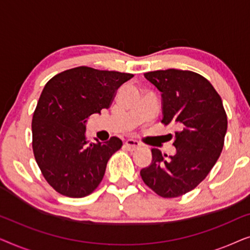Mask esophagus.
Listing matches in <instances>:
<instances>
[{"label":"esophagus","instance_id":"34e87169","mask_svg":"<svg viewBox=\"0 0 250 250\" xmlns=\"http://www.w3.org/2000/svg\"><path fill=\"white\" fill-rule=\"evenodd\" d=\"M124 146H125V148L127 149V150H132V151H133V150L139 149L140 146H141V143L136 141V140L129 139V140H127V141H125Z\"/></svg>","mask_w":250,"mask_h":250}]
</instances>
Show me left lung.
I'll return each mask as SVG.
<instances>
[{
  "label": "left lung",
  "mask_w": 250,
  "mask_h": 250,
  "mask_svg": "<svg viewBox=\"0 0 250 250\" xmlns=\"http://www.w3.org/2000/svg\"><path fill=\"white\" fill-rule=\"evenodd\" d=\"M145 77L162 92V123L176 126L170 134L176 153L166 159L151 149L152 162L140 175L158 196L176 198L193 190L216 164L227 134V112L213 85L199 74L166 69Z\"/></svg>",
  "instance_id": "obj_1"
}]
</instances>
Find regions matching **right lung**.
Wrapping results in <instances>:
<instances>
[{
    "label": "right lung",
    "instance_id": "1",
    "mask_svg": "<svg viewBox=\"0 0 250 250\" xmlns=\"http://www.w3.org/2000/svg\"><path fill=\"white\" fill-rule=\"evenodd\" d=\"M133 74L76 67L51 78L33 115V151L44 179L57 192L83 198L104 179L121 139L86 140L87 118L110 107L116 91Z\"/></svg>",
    "mask_w": 250,
    "mask_h": 250
}]
</instances>
